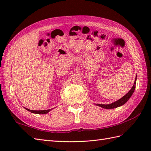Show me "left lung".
Segmentation results:
<instances>
[{
    "label": "left lung",
    "instance_id": "8db88e82",
    "mask_svg": "<svg viewBox=\"0 0 151 151\" xmlns=\"http://www.w3.org/2000/svg\"><path fill=\"white\" fill-rule=\"evenodd\" d=\"M136 80H137V75L136 76L135 81H134V84L132 86V88L130 89V90L128 92L126 95L123 96V97L121 98L120 99H119L118 101H115L114 102H112L111 104H95L98 106H100L102 108H105V109H114V108H116L117 107L123 106L129 100V99L131 97V96L132 95L134 90H135Z\"/></svg>",
    "mask_w": 151,
    "mask_h": 151
}]
</instances>
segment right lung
I'll list each match as a JSON object with an SVG mask.
<instances>
[{
	"label": "right lung",
	"instance_id": "1",
	"mask_svg": "<svg viewBox=\"0 0 151 151\" xmlns=\"http://www.w3.org/2000/svg\"><path fill=\"white\" fill-rule=\"evenodd\" d=\"M25 109H26V110H28V111H30L31 113L37 114H46L52 110V109H49V110H31L30 109H28L26 108H25Z\"/></svg>",
	"mask_w": 151,
	"mask_h": 151
}]
</instances>
